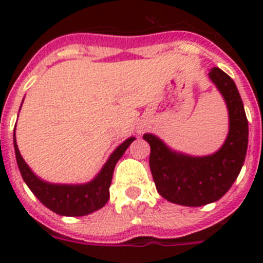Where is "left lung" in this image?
<instances>
[{"mask_svg": "<svg viewBox=\"0 0 263 263\" xmlns=\"http://www.w3.org/2000/svg\"><path fill=\"white\" fill-rule=\"evenodd\" d=\"M210 78L229 111V133L217 153L190 157L173 152L153 134L143 136L152 148L148 163L158 192L179 205L201 206L221 199L245 162L249 127L238 89L231 76L217 67L211 68Z\"/></svg>", "mask_w": 263, "mask_h": 263, "instance_id": "obj_1", "label": "left lung"}]
</instances>
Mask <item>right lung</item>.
<instances>
[{
    "label": "right lung",
    "mask_w": 263,
    "mask_h": 263,
    "mask_svg": "<svg viewBox=\"0 0 263 263\" xmlns=\"http://www.w3.org/2000/svg\"><path fill=\"white\" fill-rule=\"evenodd\" d=\"M134 139H136L134 137H130L124 143H121L111 153L108 162L104 164L96 178L85 184H52L34 175L26 162L21 157L15 142V132H14V150H15V158H17L21 175L32 194L38 197L39 201L58 215L76 217V216L89 215L105 205L106 201L109 200V187H110L116 163Z\"/></svg>",
    "instance_id": "1"
}]
</instances>
